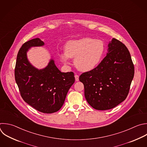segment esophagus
Wrapping results in <instances>:
<instances>
[{
  "label": "esophagus",
  "mask_w": 147,
  "mask_h": 147,
  "mask_svg": "<svg viewBox=\"0 0 147 147\" xmlns=\"http://www.w3.org/2000/svg\"><path fill=\"white\" fill-rule=\"evenodd\" d=\"M75 78H76V81H79V76L76 74L75 75Z\"/></svg>",
  "instance_id": "esophagus-1"
}]
</instances>
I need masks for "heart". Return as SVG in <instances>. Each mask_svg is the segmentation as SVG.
Masks as SVG:
<instances>
[{
  "instance_id": "obj_1",
  "label": "heart",
  "mask_w": 147,
  "mask_h": 147,
  "mask_svg": "<svg viewBox=\"0 0 147 147\" xmlns=\"http://www.w3.org/2000/svg\"><path fill=\"white\" fill-rule=\"evenodd\" d=\"M105 46L101 40L89 37L69 41L65 45V53L60 54L62 60L69 62L74 58L76 68L83 72L90 71L98 65L105 53Z\"/></svg>"
}]
</instances>
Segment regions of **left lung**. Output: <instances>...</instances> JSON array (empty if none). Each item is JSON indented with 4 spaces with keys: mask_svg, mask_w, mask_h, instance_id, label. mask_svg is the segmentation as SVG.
I'll use <instances>...</instances> for the list:
<instances>
[{
    "mask_svg": "<svg viewBox=\"0 0 147 147\" xmlns=\"http://www.w3.org/2000/svg\"><path fill=\"white\" fill-rule=\"evenodd\" d=\"M108 47L109 53L99 65L79 77L86 101L98 110L113 109L126 99L134 74L125 45L114 38Z\"/></svg>",
    "mask_w": 147,
    "mask_h": 147,
    "instance_id": "8db88e82",
    "label": "left lung"
}]
</instances>
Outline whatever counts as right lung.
I'll use <instances>...</instances> for the list:
<instances>
[{
  "label": "right lung",
  "instance_id": "add662e5",
  "mask_svg": "<svg viewBox=\"0 0 147 147\" xmlns=\"http://www.w3.org/2000/svg\"><path fill=\"white\" fill-rule=\"evenodd\" d=\"M44 44L38 38L25 42L18 53L15 79L23 100L36 110L46 114L59 111L75 81L73 72L62 73L51 59L48 66L38 70L28 61L26 53L32 47Z\"/></svg>",
  "mask_w": 147,
  "mask_h": 147
}]
</instances>
